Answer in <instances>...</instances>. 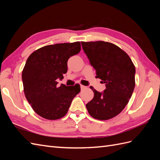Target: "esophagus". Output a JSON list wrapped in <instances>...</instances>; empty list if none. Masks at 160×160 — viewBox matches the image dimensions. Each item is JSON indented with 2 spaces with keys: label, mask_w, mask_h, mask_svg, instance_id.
<instances>
[{
  "label": "esophagus",
  "mask_w": 160,
  "mask_h": 160,
  "mask_svg": "<svg viewBox=\"0 0 160 160\" xmlns=\"http://www.w3.org/2000/svg\"><path fill=\"white\" fill-rule=\"evenodd\" d=\"M80 87H81V89H85L87 87L86 86H84V85H80Z\"/></svg>",
  "instance_id": "34e87169"
}]
</instances>
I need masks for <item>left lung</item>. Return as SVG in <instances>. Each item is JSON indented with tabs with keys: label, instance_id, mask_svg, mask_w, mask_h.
Instances as JSON below:
<instances>
[{
	"label": "left lung",
	"instance_id": "obj_1",
	"mask_svg": "<svg viewBox=\"0 0 160 160\" xmlns=\"http://www.w3.org/2000/svg\"><path fill=\"white\" fill-rule=\"evenodd\" d=\"M81 45L96 70V77L105 83L103 92L93 87L94 97L86 104L89 115L108 120L119 114L128 103L135 88V68L129 55L119 47L105 41L81 42Z\"/></svg>",
	"mask_w": 160,
	"mask_h": 160
}]
</instances>
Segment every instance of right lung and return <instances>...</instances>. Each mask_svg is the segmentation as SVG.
<instances>
[{
	"label": "right lung",
	"mask_w": 160,
	"mask_h": 160,
	"mask_svg": "<svg viewBox=\"0 0 160 160\" xmlns=\"http://www.w3.org/2000/svg\"><path fill=\"white\" fill-rule=\"evenodd\" d=\"M81 51L79 42L42 47L28 57L22 72L24 92L28 102L41 117L55 120L67 114L80 91L74 86L57 85L67 71V61Z\"/></svg>",
	"instance_id": "right-lung-1"
}]
</instances>
